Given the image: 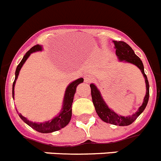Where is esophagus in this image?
Listing matches in <instances>:
<instances>
[{
	"label": "esophagus",
	"instance_id": "34e87169",
	"mask_svg": "<svg viewBox=\"0 0 161 161\" xmlns=\"http://www.w3.org/2000/svg\"><path fill=\"white\" fill-rule=\"evenodd\" d=\"M92 77L90 75H85V83H90L92 81Z\"/></svg>",
	"mask_w": 161,
	"mask_h": 161
}]
</instances>
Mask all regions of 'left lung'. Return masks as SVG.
Wrapping results in <instances>:
<instances>
[{
  "instance_id": "1",
  "label": "left lung",
  "mask_w": 161,
  "mask_h": 161,
  "mask_svg": "<svg viewBox=\"0 0 161 161\" xmlns=\"http://www.w3.org/2000/svg\"><path fill=\"white\" fill-rule=\"evenodd\" d=\"M113 43H114L115 48H116V55L117 56L119 60L131 63V64H133L136 66H137L141 69V73H142L143 76L145 79L146 95L144 98L142 105L139 108V109L134 114L128 116H122L120 115H118L113 110L109 108V107L106 104L104 99L101 97V92L99 91L97 86L93 84L90 85L91 95H92V103H93L94 107H95L96 112H97L99 117L101 118L103 121L114 125H119V126H127V125H131L132 122L135 121L136 119L143 113V111L147 106L148 98H149V84H148L147 76L144 73V65H143L142 61L140 59V57L136 55L132 48L124 41H114Z\"/></svg>"
}]
</instances>
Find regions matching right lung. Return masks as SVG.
<instances>
[{"instance_id": "1", "label": "right lung", "mask_w": 161, "mask_h": 161, "mask_svg": "<svg viewBox=\"0 0 161 161\" xmlns=\"http://www.w3.org/2000/svg\"><path fill=\"white\" fill-rule=\"evenodd\" d=\"M41 50H42V46L40 45H36L30 48V50H29L25 53V55L24 56L23 59L21 60L20 64L17 65L15 73V80H14V82L13 84V98H14V86H15L16 80H17V77H18L20 69L22 68L23 64H25L26 60L29 58L31 53H35V52L41 51ZM83 81V78H79V79L76 80H74V81L69 84V86L66 88L61 111L59 113L58 116L54 117L53 120L43 122V123H36V122L29 121L27 118L22 116L20 113H18L19 116L29 126H30L31 128H32V129H35L37 132H41V133H50V132H56V131H58L60 129H63V128H64L69 123V121L71 120V117H72V104L73 102L74 94L76 93V87H77V85L79 84L82 83Z\"/></svg>"}]
</instances>
